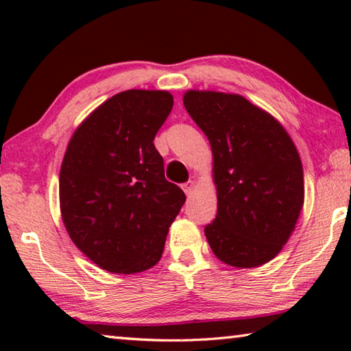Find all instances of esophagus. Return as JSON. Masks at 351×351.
I'll return each mask as SVG.
<instances>
[{
	"label": "esophagus",
	"mask_w": 351,
	"mask_h": 351,
	"mask_svg": "<svg viewBox=\"0 0 351 351\" xmlns=\"http://www.w3.org/2000/svg\"><path fill=\"white\" fill-rule=\"evenodd\" d=\"M182 190L184 192H186V195H192V192L195 190V181H187V182H184L182 184Z\"/></svg>",
	"instance_id": "obj_1"
}]
</instances>
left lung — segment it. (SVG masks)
Returning <instances> with one entry per match:
<instances>
[{"mask_svg":"<svg viewBox=\"0 0 351 351\" xmlns=\"http://www.w3.org/2000/svg\"><path fill=\"white\" fill-rule=\"evenodd\" d=\"M184 106L213 154L217 217L204 228L213 254L235 268L274 258L304 206V170L274 117L239 94L187 91Z\"/></svg>","mask_w":351,"mask_h":351,"instance_id":"obj_1","label":"left lung"}]
</instances>
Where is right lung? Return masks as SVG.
I'll return each mask as SVG.
<instances>
[{"instance_id": "obj_1", "label": "right lung", "mask_w": 351, "mask_h": 351, "mask_svg": "<svg viewBox=\"0 0 351 351\" xmlns=\"http://www.w3.org/2000/svg\"><path fill=\"white\" fill-rule=\"evenodd\" d=\"M173 106L167 91L119 93L75 130L60 169L64 228L80 251L105 271L152 268L186 201L165 180L153 144Z\"/></svg>"}]
</instances>
